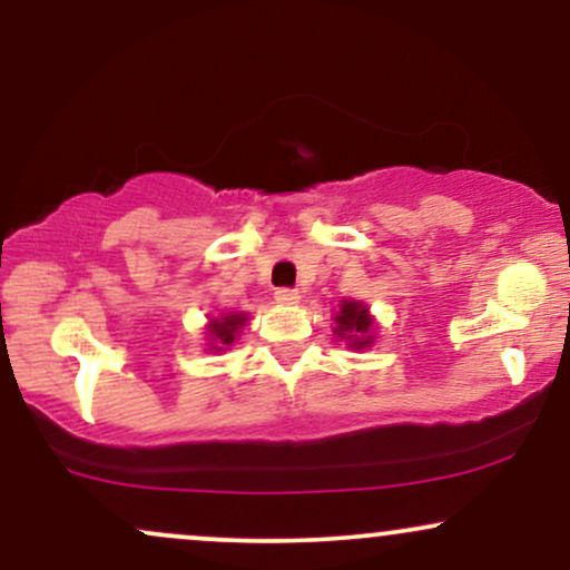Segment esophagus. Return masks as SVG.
I'll use <instances>...</instances> for the list:
<instances>
[{
  "mask_svg": "<svg viewBox=\"0 0 570 570\" xmlns=\"http://www.w3.org/2000/svg\"><path fill=\"white\" fill-rule=\"evenodd\" d=\"M276 303L278 305H297L299 303V292L297 289H278L276 292Z\"/></svg>",
  "mask_w": 570,
  "mask_h": 570,
  "instance_id": "obj_1",
  "label": "esophagus"
}]
</instances>
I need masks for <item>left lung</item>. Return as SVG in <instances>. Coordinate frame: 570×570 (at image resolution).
I'll return each instance as SVG.
<instances>
[{
  "label": "left lung",
  "mask_w": 570,
  "mask_h": 570,
  "mask_svg": "<svg viewBox=\"0 0 570 570\" xmlns=\"http://www.w3.org/2000/svg\"><path fill=\"white\" fill-rule=\"evenodd\" d=\"M335 335L345 340V345L353 351L372 348L375 343V316L370 313V305L362 299H343L335 313Z\"/></svg>",
  "instance_id": "8db88e82"
}]
</instances>
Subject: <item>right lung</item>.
Masks as SVG:
<instances>
[{"label": "right lung", "mask_w": 570, "mask_h": 570, "mask_svg": "<svg viewBox=\"0 0 570 570\" xmlns=\"http://www.w3.org/2000/svg\"><path fill=\"white\" fill-rule=\"evenodd\" d=\"M248 322L246 311H227L217 313V316H208L206 324V351H227L235 340L240 337V330H244Z\"/></svg>", "instance_id": "right-lung-1"}]
</instances>
